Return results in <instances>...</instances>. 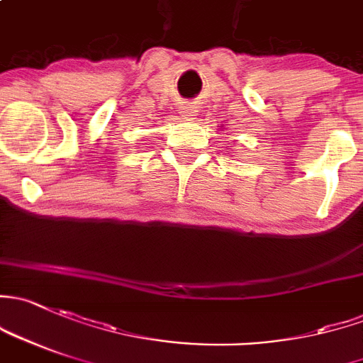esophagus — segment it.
<instances>
[{
  "mask_svg": "<svg viewBox=\"0 0 363 363\" xmlns=\"http://www.w3.org/2000/svg\"><path fill=\"white\" fill-rule=\"evenodd\" d=\"M196 108H194V106H191V104H186V106H182L181 108V114L184 118H193V116H196Z\"/></svg>",
  "mask_w": 363,
  "mask_h": 363,
  "instance_id": "1",
  "label": "esophagus"
}]
</instances>
